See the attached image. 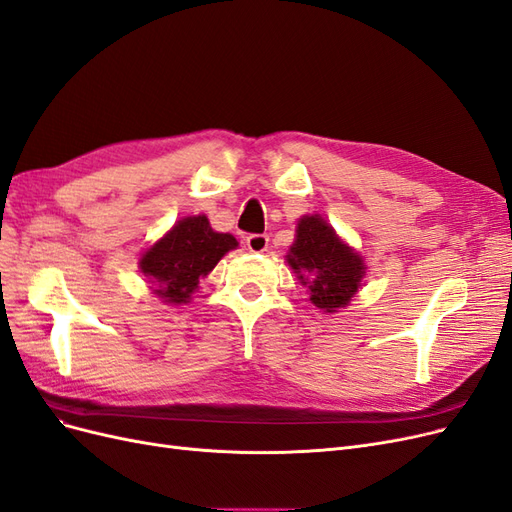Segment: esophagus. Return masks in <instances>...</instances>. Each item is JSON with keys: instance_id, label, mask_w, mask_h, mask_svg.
I'll list each match as a JSON object with an SVG mask.
<instances>
[{"instance_id": "34e87169", "label": "esophagus", "mask_w": 512, "mask_h": 512, "mask_svg": "<svg viewBox=\"0 0 512 512\" xmlns=\"http://www.w3.org/2000/svg\"><path fill=\"white\" fill-rule=\"evenodd\" d=\"M245 245H248L250 252H267L269 248V237L267 235H250L248 239H245Z\"/></svg>"}]
</instances>
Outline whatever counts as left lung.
<instances>
[{"label": "left lung", "instance_id": "left-lung-1", "mask_svg": "<svg viewBox=\"0 0 512 512\" xmlns=\"http://www.w3.org/2000/svg\"><path fill=\"white\" fill-rule=\"evenodd\" d=\"M288 264L309 288L311 303L328 313L351 301L364 275L362 258L317 216H305L298 222Z\"/></svg>", "mask_w": 512, "mask_h": 512}]
</instances>
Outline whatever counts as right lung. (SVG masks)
I'll return each mask as SVG.
<instances>
[{
	"label": "right lung",
	"mask_w": 512,
	"mask_h": 512,
	"mask_svg": "<svg viewBox=\"0 0 512 512\" xmlns=\"http://www.w3.org/2000/svg\"><path fill=\"white\" fill-rule=\"evenodd\" d=\"M235 248L237 239L228 233L211 231L205 216L184 218L152 245L139 260V267L152 279L154 292L165 303L182 305L199 288V279Z\"/></svg>",
	"instance_id": "1"
}]
</instances>
